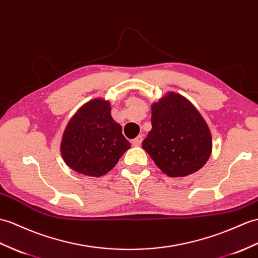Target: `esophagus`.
I'll use <instances>...</instances> for the list:
<instances>
[{
	"instance_id": "1",
	"label": "esophagus",
	"mask_w": 258,
	"mask_h": 258,
	"mask_svg": "<svg viewBox=\"0 0 258 258\" xmlns=\"http://www.w3.org/2000/svg\"><path fill=\"white\" fill-rule=\"evenodd\" d=\"M143 142V136L142 135H139L136 137V139H134L133 141H132V144H133V146H140L141 144Z\"/></svg>"
}]
</instances>
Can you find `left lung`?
<instances>
[{"label":"left lung","mask_w":258,"mask_h":258,"mask_svg":"<svg viewBox=\"0 0 258 258\" xmlns=\"http://www.w3.org/2000/svg\"><path fill=\"white\" fill-rule=\"evenodd\" d=\"M142 147L167 176L185 177L210 158L212 136L197 107L183 95L168 91L152 104V130Z\"/></svg>","instance_id":"1"}]
</instances>
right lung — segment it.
Wrapping results in <instances>:
<instances>
[{
	"label": "right lung",
	"mask_w": 258,
	"mask_h": 258,
	"mask_svg": "<svg viewBox=\"0 0 258 258\" xmlns=\"http://www.w3.org/2000/svg\"><path fill=\"white\" fill-rule=\"evenodd\" d=\"M131 147L122 126L111 115V103L95 98L80 106L62 133L60 154L69 168L88 177H101Z\"/></svg>",
	"instance_id": "1"
}]
</instances>
